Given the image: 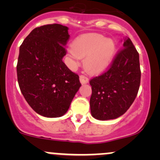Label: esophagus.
I'll return each instance as SVG.
<instances>
[{"mask_svg": "<svg viewBox=\"0 0 160 160\" xmlns=\"http://www.w3.org/2000/svg\"><path fill=\"white\" fill-rule=\"evenodd\" d=\"M80 81L82 84H85V83H87V82H89V79H88L87 77H86L85 75H80Z\"/></svg>", "mask_w": 160, "mask_h": 160, "instance_id": "1", "label": "esophagus"}]
</instances>
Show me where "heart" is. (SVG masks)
Instances as JSON below:
<instances>
[{"label":"heart","mask_w":160,"mask_h":160,"mask_svg":"<svg viewBox=\"0 0 160 160\" xmlns=\"http://www.w3.org/2000/svg\"><path fill=\"white\" fill-rule=\"evenodd\" d=\"M116 52V44L111 38L99 34L82 36L75 40L74 47L70 49L71 56L83 58L85 69L90 74H98L111 64Z\"/></svg>","instance_id":"heart-1"}]
</instances>
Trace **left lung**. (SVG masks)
I'll list each match as a JSON object with an SVG mask.
<instances>
[{
	"label": "left lung",
	"instance_id": "obj_1",
	"mask_svg": "<svg viewBox=\"0 0 160 160\" xmlns=\"http://www.w3.org/2000/svg\"><path fill=\"white\" fill-rule=\"evenodd\" d=\"M105 72L91 79V114L99 120L124 114L136 98L141 82L139 54L129 38Z\"/></svg>",
	"mask_w": 160,
	"mask_h": 160
}]
</instances>
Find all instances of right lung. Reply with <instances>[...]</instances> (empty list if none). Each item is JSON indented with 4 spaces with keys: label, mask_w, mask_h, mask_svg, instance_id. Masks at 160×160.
<instances>
[{
    "label": "right lung",
    "mask_w": 160,
    "mask_h": 160,
    "mask_svg": "<svg viewBox=\"0 0 160 160\" xmlns=\"http://www.w3.org/2000/svg\"><path fill=\"white\" fill-rule=\"evenodd\" d=\"M68 30L60 24L38 27L20 46L16 66L20 90L43 117L65 114L81 86L78 75L62 62L70 38Z\"/></svg>",
    "instance_id": "obj_1"
}]
</instances>
